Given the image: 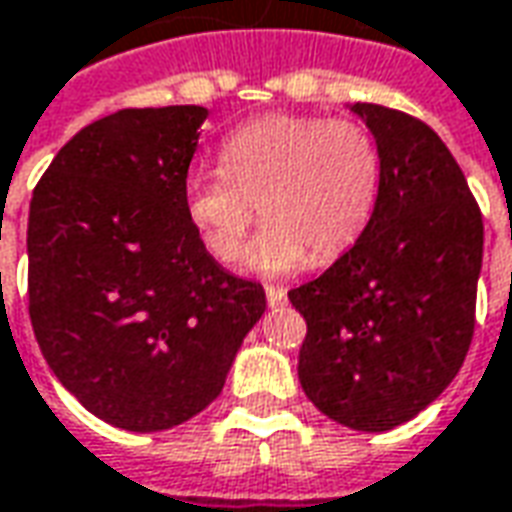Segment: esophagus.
Returning a JSON list of instances; mask_svg holds the SVG:
<instances>
[{
  "label": "esophagus",
  "instance_id": "34e87169",
  "mask_svg": "<svg viewBox=\"0 0 512 512\" xmlns=\"http://www.w3.org/2000/svg\"><path fill=\"white\" fill-rule=\"evenodd\" d=\"M264 296H267L270 307H279V304L287 301V290L284 287H264Z\"/></svg>",
  "mask_w": 512,
  "mask_h": 512
}]
</instances>
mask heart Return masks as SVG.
<instances>
[{"label":"heart","mask_w":512,"mask_h":512,"mask_svg":"<svg viewBox=\"0 0 512 512\" xmlns=\"http://www.w3.org/2000/svg\"><path fill=\"white\" fill-rule=\"evenodd\" d=\"M380 183V149L360 120L264 115L222 140L219 166L188 174L185 214L216 262L233 264L259 205L264 228L248 264L279 276L352 248L375 216Z\"/></svg>","instance_id":"1"}]
</instances>
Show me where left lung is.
I'll use <instances>...</instances> for the list:
<instances>
[{"label":"left lung","mask_w":512,"mask_h":512,"mask_svg":"<svg viewBox=\"0 0 512 512\" xmlns=\"http://www.w3.org/2000/svg\"><path fill=\"white\" fill-rule=\"evenodd\" d=\"M383 160L369 228L290 290L307 338L298 380L318 411L389 431L434 403L471 349L485 225L462 168L414 115L355 104Z\"/></svg>","instance_id":"obj_1"}]
</instances>
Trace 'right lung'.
Returning <instances> with one entry per match:
<instances>
[{"instance_id": "1", "label": "right lung", "mask_w": 512, "mask_h": 512, "mask_svg": "<svg viewBox=\"0 0 512 512\" xmlns=\"http://www.w3.org/2000/svg\"><path fill=\"white\" fill-rule=\"evenodd\" d=\"M202 106L120 109L84 126L33 188L27 310L61 386L123 431L211 406L262 284L214 262L185 214Z\"/></svg>"}]
</instances>
